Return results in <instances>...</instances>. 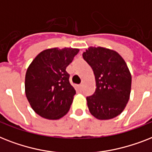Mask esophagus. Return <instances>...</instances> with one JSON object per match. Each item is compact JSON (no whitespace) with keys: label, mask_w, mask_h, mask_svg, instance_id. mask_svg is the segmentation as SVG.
Here are the masks:
<instances>
[{"label":"esophagus","mask_w":152,"mask_h":152,"mask_svg":"<svg viewBox=\"0 0 152 152\" xmlns=\"http://www.w3.org/2000/svg\"><path fill=\"white\" fill-rule=\"evenodd\" d=\"M77 88H78V90L82 91V88H83V85H79V86H77Z\"/></svg>","instance_id":"1"}]
</instances>
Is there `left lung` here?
Here are the masks:
<instances>
[{
	"instance_id": "1",
	"label": "left lung",
	"mask_w": 152,
	"mask_h": 152,
	"mask_svg": "<svg viewBox=\"0 0 152 152\" xmlns=\"http://www.w3.org/2000/svg\"><path fill=\"white\" fill-rule=\"evenodd\" d=\"M95 75V93L86 97L92 115L100 120L116 117L129 99L132 77L122 57L115 51L90 47L82 54Z\"/></svg>"
}]
</instances>
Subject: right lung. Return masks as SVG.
<instances>
[{
    "label": "right lung",
    "instance_id": "right-lung-1",
    "mask_svg": "<svg viewBox=\"0 0 152 152\" xmlns=\"http://www.w3.org/2000/svg\"><path fill=\"white\" fill-rule=\"evenodd\" d=\"M77 48H57L39 53L28 67L25 92L30 106L47 119H59L68 112L76 91L66 68L78 53Z\"/></svg>",
    "mask_w": 152,
    "mask_h": 152
}]
</instances>
